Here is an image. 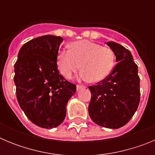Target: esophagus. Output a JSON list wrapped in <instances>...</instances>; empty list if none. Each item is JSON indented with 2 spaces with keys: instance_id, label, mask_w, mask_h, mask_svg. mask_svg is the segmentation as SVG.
I'll return each instance as SVG.
<instances>
[{
  "instance_id": "esophagus-1",
  "label": "esophagus",
  "mask_w": 155,
  "mask_h": 155,
  "mask_svg": "<svg viewBox=\"0 0 155 155\" xmlns=\"http://www.w3.org/2000/svg\"><path fill=\"white\" fill-rule=\"evenodd\" d=\"M84 87H85V86L80 85V84H77V90H78V91H79V90H81V89H83V88H84Z\"/></svg>"
}]
</instances>
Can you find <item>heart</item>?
<instances>
[{"label":"heart","instance_id":"obj_1","mask_svg":"<svg viewBox=\"0 0 155 155\" xmlns=\"http://www.w3.org/2000/svg\"><path fill=\"white\" fill-rule=\"evenodd\" d=\"M115 63L112 49L88 40L69 44V50H61L57 56L59 71L66 78H71L81 68V76L91 83H97L109 74Z\"/></svg>","mask_w":155,"mask_h":155}]
</instances>
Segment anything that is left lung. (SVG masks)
<instances>
[{"instance_id":"obj_1","label":"left lung","mask_w":155,"mask_h":155,"mask_svg":"<svg viewBox=\"0 0 155 155\" xmlns=\"http://www.w3.org/2000/svg\"><path fill=\"white\" fill-rule=\"evenodd\" d=\"M106 44L114 52L117 64L104 80L88 87L91 93L88 114L101 127L118 129L126 125L137 109L140 78L130 52L116 42Z\"/></svg>"}]
</instances>
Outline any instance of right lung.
I'll return each instance as SVG.
<instances>
[{"mask_svg": "<svg viewBox=\"0 0 155 155\" xmlns=\"http://www.w3.org/2000/svg\"><path fill=\"white\" fill-rule=\"evenodd\" d=\"M63 38L42 35L20 49L15 64L16 97L25 116L42 128L63 123L66 105L76 92V85L60 74L57 56Z\"/></svg>", "mask_w": 155, "mask_h": 155, "instance_id": "obj_1", "label": "right lung"}]
</instances>
